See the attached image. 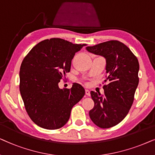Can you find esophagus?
I'll return each mask as SVG.
<instances>
[{
	"instance_id": "34e87169",
	"label": "esophagus",
	"mask_w": 155,
	"mask_h": 155,
	"mask_svg": "<svg viewBox=\"0 0 155 155\" xmlns=\"http://www.w3.org/2000/svg\"><path fill=\"white\" fill-rule=\"evenodd\" d=\"M86 94L87 95V96H90V91L88 89H86Z\"/></svg>"
}]
</instances>
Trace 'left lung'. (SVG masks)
<instances>
[{
	"mask_svg": "<svg viewBox=\"0 0 155 155\" xmlns=\"http://www.w3.org/2000/svg\"><path fill=\"white\" fill-rule=\"evenodd\" d=\"M90 52L105 57L106 79L104 95L91 91L94 107L89 116L101 128H109L120 123L128 113L139 83L138 60L130 49L117 40H110L92 47Z\"/></svg>",
	"mask_w": 155,
	"mask_h": 155,
	"instance_id": "obj_1",
	"label": "left lung"
}]
</instances>
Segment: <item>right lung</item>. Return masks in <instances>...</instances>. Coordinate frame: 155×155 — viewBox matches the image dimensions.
I'll return each mask as SVG.
<instances>
[{"label": "right lung", "mask_w": 155, "mask_h": 155, "mask_svg": "<svg viewBox=\"0 0 155 155\" xmlns=\"http://www.w3.org/2000/svg\"><path fill=\"white\" fill-rule=\"evenodd\" d=\"M86 45L60 38L39 42L20 66V91L30 119L42 128L56 130L69 120L71 108L85 94L83 86L60 89L59 82L70 71L75 53Z\"/></svg>", "instance_id": "1"}]
</instances>
